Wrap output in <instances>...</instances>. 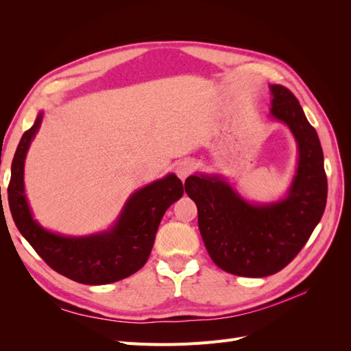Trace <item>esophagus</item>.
Here are the masks:
<instances>
[{
  "label": "esophagus",
  "instance_id": "esophagus-1",
  "mask_svg": "<svg viewBox=\"0 0 351 351\" xmlns=\"http://www.w3.org/2000/svg\"><path fill=\"white\" fill-rule=\"evenodd\" d=\"M192 169H193L192 161H189V159H183V161H180V162L177 164L176 173H177V176L184 182L186 177H187L190 173H192Z\"/></svg>",
  "mask_w": 351,
  "mask_h": 351
}]
</instances>
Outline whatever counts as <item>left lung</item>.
<instances>
[{
    "instance_id": "obj_1",
    "label": "left lung",
    "mask_w": 351,
    "mask_h": 351,
    "mask_svg": "<svg viewBox=\"0 0 351 351\" xmlns=\"http://www.w3.org/2000/svg\"><path fill=\"white\" fill-rule=\"evenodd\" d=\"M271 117L289 127L299 151L295 174L282 199L254 204L218 174L186 178V193L197 206V224L210 259L239 277L261 278L285 268L321 221L328 183L316 130L294 95L269 84Z\"/></svg>"
}]
</instances>
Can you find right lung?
<instances>
[{
  "instance_id": "1",
  "label": "right lung",
  "mask_w": 351,
  "mask_h": 351,
  "mask_svg": "<svg viewBox=\"0 0 351 351\" xmlns=\"http://www.w3.org/2000/svg\"><path fill=\"white\" fill-rule=\"evenodd\" d=\"M44 112L23 133L12 164L8 205L16 227L49 267L64 277L88 285L120 281L139 271L149 258L156 230L165 210L183 196L184 186L167 174L130 195L110 230L90 236H62L34 218L25 193V161Z\"/></svg>"
}]
</instances>
